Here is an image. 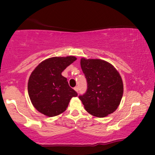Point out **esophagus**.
I'll use <instances>...</instances> for the list:
<instances>
[{"instance_id":"esophagus-1","label":"esophagus","mask_w":155,"mask_h":155,"mask_svg":"<svg viewBox=\"0 0 155 155\" xmlns=\"http://www.w3.org/2000/svg\"><path fill=\"white\" fill-rule=\"evenodd\" d=\"M74 90H75V92H78V91H79V88H78V87H75L74 88Z\"/></svg>"}]
</instances>
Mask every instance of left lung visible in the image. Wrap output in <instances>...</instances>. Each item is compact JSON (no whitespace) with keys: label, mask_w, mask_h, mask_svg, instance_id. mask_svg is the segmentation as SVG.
Masks as SVG:
<instances>
[{"label":"left lung","mask_w":155,"mask_h":155,"mask_svg":"<svg viewBox=\"0 0 155 155\" xmlns=\"http://www.w3.org/2000/svg\"><path fill=\"white\" fill-rule=\"evenodd\" d=\"M87 91L79 98L91 115L104 118L117 109L124 94V83L114 66L101 59H80Z\"/></svg>","instance_id":"left-lung-1"}]
</instances>
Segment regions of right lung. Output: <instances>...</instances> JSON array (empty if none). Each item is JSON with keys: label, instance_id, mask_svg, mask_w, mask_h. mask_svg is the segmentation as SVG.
Wrapping results in <instances>:
<instances>
[{"label": "right lung", "instance_id": "1", "mask_svg": "<svg viewBox=\"0 0 155 155\" xmlns=\"http://www.w3.org/2000/svg\"><path fill=\"white\" fill-rule=\"evenodd\" d=\"M77 58L73 56L51 57L41 61L31 72L28 94L34 107L48 117L60 115L66 110L72 97L78 94L61 75Z\"/></svg>", "mask_w": 155, "mask_h": 155}]
</instances>
